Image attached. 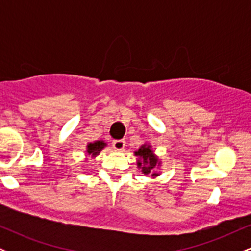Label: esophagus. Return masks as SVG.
Returning a JSON list of instances; mask_svg holds the SVG:
<instances>
[{
  "instance_id": "34e87169",
  "label": "esophagus",
  "mask_w": 251,
  "mask_h": 251,
  "mask_svg": "<svg viewBox=\"0 0 251 251\" xmlns=\"http://www.w3.org/2000/svg\"><path fill=\"white\" fill-rule=\"evenodd\" d=\"M125 140L124 139H119V140H113V143H112V145H113L114 150H117V151H123L124 149H125Z\"/></svg>"
}]
</instances>
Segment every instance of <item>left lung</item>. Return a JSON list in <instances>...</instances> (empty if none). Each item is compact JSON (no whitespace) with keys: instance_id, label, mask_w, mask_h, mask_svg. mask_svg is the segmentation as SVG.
<instances>
[{"instance_id":"left-lung-1","label":"left lung","mask_w":251,"mask_h":251,"mask_svg":"<svg viewBox=\"0 0 251 251\" xmlns=\"http://www.w3.org/2000/svg\"><path fill=\"white\" fill-rule=\"evenodd\" d=\"M134 154L137 155V165L138 168L142 169V172L144 175L151 174V177H157L159 176V172L155 171V169L159 168L162 165L159 157L154 154L153 150L151 149L150 144H144L140 146L137 151L134 152Z\"/></svg>"}]
</instances>
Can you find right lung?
Returning <instances> with one entry per match:
<instances>
[{
    "mask_svg": "<svg viewBox=\"0 0 251 251\" xmlns=\"http://www.w3.org/2000/svg\"><path fill=\"white\" fill-rule=\"evenodd\" d=\"M106 146H107V144L103 142V140H97L94 143H88L87 148H86V154L96 158L101 152V150L105 149Z\"/></svg>",
    "mask_w": 251,
    "mask_h": 251,
    "instance_id": "right-lung-1",
    "label": "right lung"
}]
</instances>
